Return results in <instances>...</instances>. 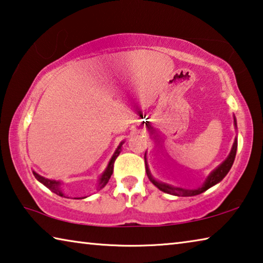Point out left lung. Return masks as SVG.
<instances>
[{"label":"left lung","mask_w":263,"mask_h":263,"mask_svg":"<svg viewBox=\"0 0 263 263\" xmlns=\"http://www.w3.org/2000/svg\"><path fill=\"white\" fill-rule=\"evenodd\" d=\"M234 125L236 127V120L234 118ZM236 148H237V140H234V144H233V147L231 149V153H229V156L226 158V160H224L222 164H220L218 167H216L213 172H212L210 176L207 177V179L203 182V185L201 187H199L197 190H186V189H180V187H173L171 185L167 184H164V182H159L157 181L156 179H154L151 173H149V170H148V166L146 164V158H145V164H146V173H147V177L149 180L152 181V184L154 186H157L158 189L160 191L165 192V193H168V194H173V195H178V197H193V195H198L200 193H202V192L207 191L208 189H211L212 186H214L218 184L222 180V179L227 176V173L229 172V170L232 168V165L233 162H234L235 159V156H236Z\"/></svg>","instance_id":"left-lung-1"}]
</instances>
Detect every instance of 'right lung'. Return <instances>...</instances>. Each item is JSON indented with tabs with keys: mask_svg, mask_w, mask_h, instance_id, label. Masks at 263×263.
<instances>
[{
	"mask_svg": "<svg viewBox=\"0 0 263 263\" xmlns=\"http://www.w3.org/2000/svg\"><path fill=\"white\" fill-rule=\"evenodd\" d=\"M122 145H123V141H122V143H120L118 148L116 149L115 154H114V156H112L111 160H110V162H109V165H107L106 170L104 171V173L102 174V177L99 178V182H98V189H99V190L103 189V187L107 184V181H109V179L111 178L112 173H114V164H115V160L117 159V157L119 156L120 147H122ZM32 173H34L35 178L41 182V184H43L45 187H48V189H49L50 191L53 192V193H56L57 195H60V197L66 198L65 194L63 193V190H62V186H61L62 182H61V181L51 180V179H48V178L42 177V176H40V174H37L36 172H34V171H32ZM74 199H76V198H74Z\"/></svg>",
	"mask_w": 263,
	"mask_h": 263,
	"instance_id": "add662e5",
	"label": "right lung"
}]
</instances>
